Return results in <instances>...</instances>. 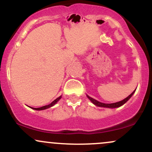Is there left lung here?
Returning <instances> with one entry per match:
<instances>
[{
  "mask_svg": "<svg viewBox=\"0 0 152 152\" xmlns=\"http://www.w3.org/2000/svg\"><path fill=\"white\" fill-rule=\"evenodd\" d=\"M135 91L136 90H134V91L132 92V93L128 97H126V98L124 99V100L121 101V102L113 103V104H104V103L99 102H98V101L95 100V99L93 98H91V97L88 96H87V97L89 99V100L91 101V102L94 104H95V105L97 106H100V107H106V108H116V107H119V106H121L123 105V104H124L125 103H126L127 101H128L129 99L132 96V95H133L134 92H135Z\"/></svg>",
  "mask_w": 152,
  "mask_h": 152,
  "instance_id": "8db88e82",
  "label": "left lung"
}]
</instances>
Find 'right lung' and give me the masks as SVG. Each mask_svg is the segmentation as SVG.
<instances>
[{"label":"right lung","instance_id":"right-lung-1","mask_svg":"<svg viewBox=\"0 0 152 152\" xmlns=\"http://www.w3.org/2000/svg\"><path fill=\"white\" fill-rule=\"evenodd\" d=\"M61 96H59L58 98H57L56 99H55V100H54L53 102H51L50 104H48V105L41 106V107H39V108H33V107H32V109H35V110H43V109H48V108L51 107V106H53L54 105V104H56L57 102H58V101H59V99H61Z\"/></svg>","mask_w":152,"mask_h":152}]
</instances>
